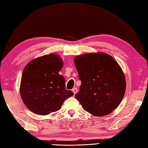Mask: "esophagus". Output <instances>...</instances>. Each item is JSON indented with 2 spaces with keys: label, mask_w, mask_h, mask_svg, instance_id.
<instances>
[{
  "label": "esophagus",
  "mask_w": 148,
  "mask_h": 148,
  "mask_svg": "<svg viewBox=\"0 0 148 148\" xmlns=\"http://www.w3.org/2000/svg\"><path fill=\"white\" fill-rule=\"evenodd\" d=\"M72 91L74 92V94H76L77 92V89L76 88H72Z\"/></svg>",
  "instance_id": "34e87169"
}]
</instances>
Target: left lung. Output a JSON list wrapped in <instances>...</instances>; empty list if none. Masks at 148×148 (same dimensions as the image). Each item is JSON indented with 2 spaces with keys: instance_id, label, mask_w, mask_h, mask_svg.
<instances>
[{
  "instance_id": "obj_1",
  "label": "left lung",
  "mask_w": 148,
  "mask_h": 148,
  "mask_svg": "<svg viewBox=\"0 0 148 148\" xmlns=\"http://www.w3.org/2000/svg\"><path fill=\"white\" fill-rule=\"evenodd\" d=\"M75 66L81 81L76 98L83 109L96 116L110 114L118 108L126 90V80L118 62L106 53L76 56Z\"/></svg>"
}]
</instances>
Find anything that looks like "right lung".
<instances>
[{"label":"right lung","mask_w":148,"mask_h":148,"mask_svg":"<svg viewBox=\"0 0 148 148\" xmlns=\"http://www.w3.org/2000/svg\"><path fill=\"white\" fill-rule=\"evenodd\" d=\"M62 60L49 54L30 61L25 67L20 84V95L34 113L47 115L57 111L64 101L74 95L65 89V79L58 74Z\"/></svg>","instance_id":"right-lung-1"}]
</instances>
